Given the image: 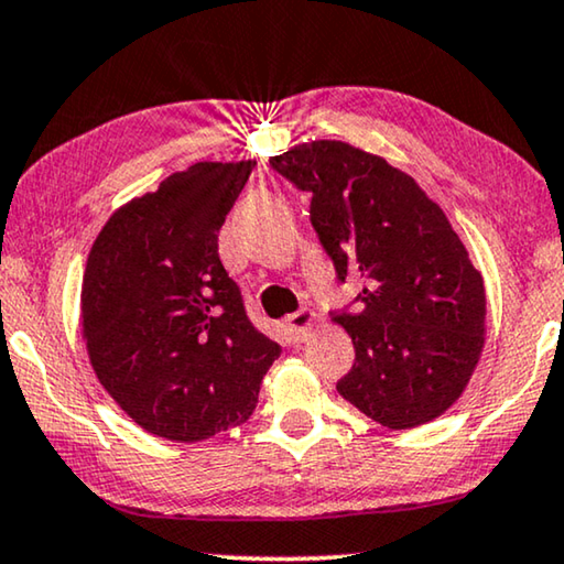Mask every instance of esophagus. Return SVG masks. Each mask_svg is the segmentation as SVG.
<instances>
[{
    "mask_svg": "<svg viewBox=\"0 0 564 564\" xmlns=\"http://www.w3.org/2000/svg\"><path fill=\"white\" fill-rule=\"evenodd\" d=\"M314 322H316L314 314L306 312V308H301V312L285 316V332H289L291 339H296V343H304V339L312 335Z\"/></svg>",
    "mask_w": 564,
    "mask_h": 564,
    "instance_id": "1",
    "label": "esophagus"
}]
</instances>
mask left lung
Instances as JSON below:
<instances>
[{"label":"left lung","mask_w":564,"mask_h":564,"mask_svg":"<svg viewBox=\"0 0 564 564\" xmlns=\"http://www.w3.org/2000/svg\"><path fill=\"white\" fill-rule=\"evenodd\" d=\"M271 165L312 194L308 217L337 281L362 283L352 312L332 314L355 345L339 395L388 430L442 416L486 345V285L440 204L343 140L304 142Z\"/></svg>","instance_id":"left-lung-1"}]
</instances>
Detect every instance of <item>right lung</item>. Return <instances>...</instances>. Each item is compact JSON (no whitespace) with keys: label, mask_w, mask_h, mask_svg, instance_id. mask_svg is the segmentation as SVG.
Segmentation results:
<instances>
[{"label":"right lung","mask_w":564,"mask_h":564,"mask_svg":"<svg viewBox=\"0 0 564 564\" xmlns=\"http://www.w3.org/2000/svg\"><path fill=\"white\" fill-rule=\"evenodd\" d=\"M256 161L194 163L120 206L86 260L91 368L134 424L202 442L248 422L281 345L252 327L219 229Z\"/></svg>","instance_id":"1"}]
</instances>
